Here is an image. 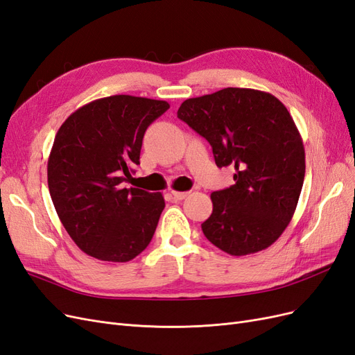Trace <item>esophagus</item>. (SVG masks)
<instances>
[{
  "label": "esophagus",
  "mask_w": 355,
  "mask_h": 355,
  "mask_svg": "<svg viewBox=\"0 0 355 355\" xmlns=\"http://www.w3.org/2000/svg\"><path fill=\"white\" fill-rule=\"evenodd\" d=\"M191 194L189 191H171V196H173L176 200H184Z\"/></svg>",
  "instance_id": "34e87169"
}]
</instances>
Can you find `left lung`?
Segmentation results:
<instances>
[{
  "instance_id": "1",
  "label": "left lung",
  "mask_w": 355,
  "mask_h": 355,
  "mask_svg": "<svg viewBox=\"0 0 355 355\" xmlns=\"http://www.w3.org/2000/svg\"><path fill=\"white\" fill-rule=\"evenodd\" d=\"M178 118L207 139L218 167L235 168V184L210 196L206 239L231 256L265 250L292 220L304 185L305 149L292 115L271 93L228 87L187 99Z\"/></svg>"
}]
</instances>
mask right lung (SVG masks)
I'll list each match as a JSON object with an SVG mask.
<instances>
[{"instance_id":"right-lung-1","label":"right lung","mask_w":355,"mask_h":355,"mask_svg":"<svg viewBox=\"0 0 355 355\" xmlns=\"http://www.w3.org/2000/svg\"><path fill=\"white\" fill-rule=\"evenodd\" d=\"M168 108L166 101L115 94L81 106L58 130L49 191L69 237L89 256L128 262L151 243L163 194L121 184L141 164L148 125Z\"/></svg>"}]
</instances>
